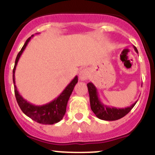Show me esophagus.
Masks as SVG:
<instances>
[{"instance_id":"34e87169","label":"esophagus","mask_w":155,"mask_h":155,"mask_svg":"<svg viewBox=\"0 0 155 155\" xmlns=\"http://www.w3.org/2000/svg\"><path fill=\"white\" fill-rule=\"evenodd\" d=\"M79 77L81 81H84L88 79V78L89 77V70H88V69L83 68L82 69H81L80 72H79Z\"/></svg>"}]
</instances>
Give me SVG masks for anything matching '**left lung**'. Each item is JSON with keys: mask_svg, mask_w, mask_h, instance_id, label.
<instances>
[{"mask_svg": "<svg viewBox=\"0 0 155 155\" xmlns=\"http://www.w3.org/2000/svg\"><path fill=\"white\" fill-rule=\"evenodd\" d=\"M134 49L135 52L138 53V50L134 46ZM87 87L89 94L91 109L99 119L105 120V121H115V120L120 119L125 115H126L132 109V108L137 102L136 101L131 106L125 108H117L115 107L107 106L101 102L99 94H98L97 89L94 86L92 82H89L87 84Z\"/></svg>", "mask_w": 155, "mask_h": 155, "instance_id": "1", "label": "left lung"}]
</instances>
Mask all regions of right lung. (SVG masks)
<instances>
[{
    "mask_svg": "<svg viewBox=\"0 0 155 155\" xmlns=\"http://www.w3.org/2000/svg\"><path fill=\"white\" fill-rule=\"evenodd\" d=\"M34 37V35H32L31 37L27 39L21 51L19 52L18 54H17V58H16L15 64H14V69H13V82H14V93H15L16 99H17L19 106L27 116H28L29 118L37 121L38 123L43 124V125H53V124L57 123L60 120L63 119V116L66 113L68 101H69L71 94L73 92L75 86L78 82V76H75L74 79L71 81L69 84L65 88L63 92L54 100L51 101L49 103L42 105H35L30 103L26 99H24L17 89V86L15 85V75L14 74H15L16 67H17L19 59L22 55L23 52L25 50L26 47L28 44L31 37Z\"/></svg>",
    "mask_w": 155,
    "mask_h": 155,
    "instance_id": "right-lung-1",
    "label": "right lung"
}]
</instances>
